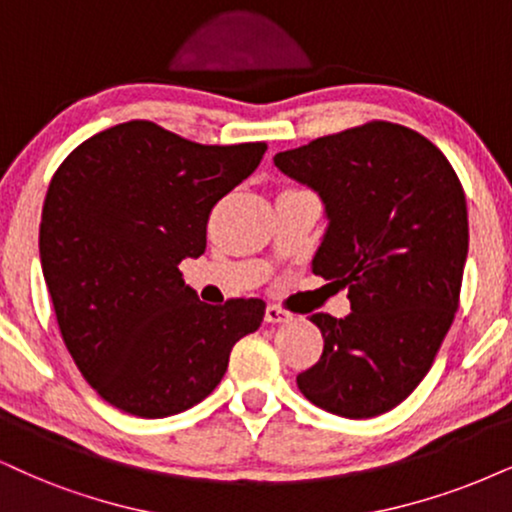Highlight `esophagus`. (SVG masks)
Instances as JSON below:
<instances>
[{"mask_svg": "<svg viewBox=\"0 0 512 512\" xmlns=\"http://www.w3.org/2000/svg\"><path fill=\"white\" fill-rule=\"evenodd\" d=\"M266 320H268V323H289V320H292V313L285 311V308L270 304L266 308Z\"/></svg>", "mask_w": 512, "mask_h": 512, "instance_id": "obj_1", "label": "esophagus"}]
</instances>
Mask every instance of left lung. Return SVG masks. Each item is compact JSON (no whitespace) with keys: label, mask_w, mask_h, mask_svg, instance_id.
<instances>
[{"label":"left lung","mask_w":512,"mask_h":512,"mask_svg":"<svg viewBox=\"0 0 512 512\" xmlns=\"http://www.w3.org/2000/svg\"><path fill=\"white\" fill-rule=\"evenodd\" d=\"M320 194L330 225L313 273L349 287L351 313H313L320 361L301 394L361 420L406 401L456 318L468 258V204L456 170L420 132L370 121L275 154Z\"/></svg>","instance_id":"8db88e82"}]
</instances>
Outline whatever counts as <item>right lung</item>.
Here are the masks:
<instances>
[{
  "mask_svg": "<svg viewBox=\"0 0 512 512\" xmlns=\"http://www.w3.org/2000/svg\"><path fill=\"white\" fill-rule=\"evenodd\" d=\"M266 142L197 144L151 121L90 137L56 168L40 258L63 344L123 413L168 418L223 380L263 299L208 306L180 263L206 249L211 208L254 173Z\"/></svg>",
  "mask_w": 512,
  "mask_h": 512,
  "instance_id": "right-lung-1",
  "label": "right lung"
}]
</instances>
